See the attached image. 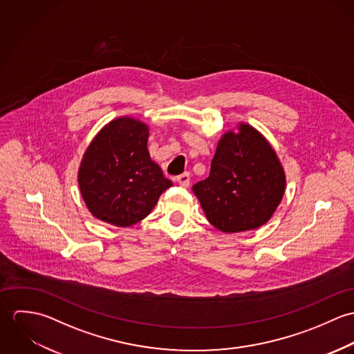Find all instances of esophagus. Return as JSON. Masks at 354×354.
<instances>
[{
    "label": "esophagus",
    "instance_id": "obj_1",
    "mask_svg": "<svg viewBox=\"0 0 354 354\" xmlns=\"http://www.w3.org/2000/svg\"><path fill=\"white\" fill-rule=\"evenodd\" d=\"M177 183H178L181 187H184V188H188V187H189V184H191V177H189V173H184V174L178 176V177H177Z\"/></svg>",
    "mask_w": 354,
    "mask_h": 354
}]
</instances>
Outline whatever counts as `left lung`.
Instances as JSON below:
<instances>
[{
  "label": "left lung",
  "instance_id": "8db88e82",
  "mask_svg": "<svg viewBox=\"0 0 354 354\" xmlns=\"http://www.w3.org/2000/svg\"><path fill=\"white\" fill-rule=\"evenodd\" d=\"M286 189L283 166L268 140L240 122L225 132L209 176L192 187L208 222L223 233L254 230L267 223Z\"/></svg>",
  "mask_w": 354,
  "mask_h": 354
}]
</instances>
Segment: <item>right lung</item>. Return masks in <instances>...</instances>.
Here are the masks:
<instances>
[{
  "label": "right lung",
  "instance_id": "obj_1",
  "mask_svg": "<svg viewBox=\"0 0 354 354\" xmlns=\"http://www.w3.org/2000/svg\"><path fill=\"white\" fill-rule=\"evenodd\" d=\"M149 135L147 124L124 115L106 124L87 147L77 183L97 219L118 227L132 226L173 185L150 156Z\"/></svg>",
  "mask_w": 354,
  "mask_h": 354
}]
</instances>
